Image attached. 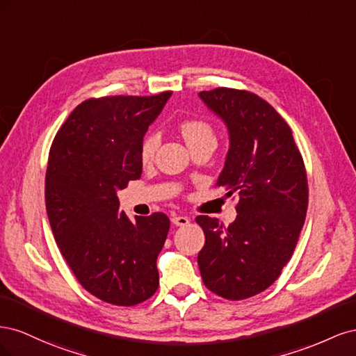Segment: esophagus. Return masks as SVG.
Wrapping results in <instances>:
<instances>
[{"instance_id":"1","label":"esophagus","mask_w":356,"mask_h":356,"mask_svg":"<svg viewBox=\"0 0 356 356\" xmlns=\"http://www.w3.org/2000/svg\"><path fill=\"white\" fill-rule=\"evenodd\" d=\"M170 221H172V224H175V225H187L190 222V218L184 217V215H174Z\"/></svg>"}]
</instances>
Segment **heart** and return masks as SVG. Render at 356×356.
<instances>
[{"label":"heart","instance_id":"b5f03b06","mask_svg":"<svg viewBox=\"0 0 356 356\" xmlns=\"http://www.w3.org/2000/svg\"><path fill=\"white\" fill-rule=\"evenodd\" d=\"M179 131L190 148L200 145L203 143L217 141L213 127L208 122L200 120V118H188V120H184L179 126ZM159 143H160V138L157 134H148L143 139L141 153H139V156H141V161L144 165H148L153 161Z\"/></svg>","mask_w":356,"mask_h":356}]
</instances>
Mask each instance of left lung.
Wrapping results in <instances>:
<instances>
[{
    "mask_svg": "<svg viewBox=\"0 0 356 356\" xmlns=\"http://www.w3.org/2000/svg\"><path fill=\"white\" fill-rule=\"evenodd\" d=\"M227 126L230 147L217 186L236 191L238 217L224 227L199 215L204 246L197 255L203 284L227 300L263 293L291 260L303 229L309 188L291 127L255 93L217 88L199 93Z\"/></svg>",
    "mask_w": 356,
    "mask_h": 356,
    "instance_id": "8db88e82",
    "label": "left lung"
}]
</instances>
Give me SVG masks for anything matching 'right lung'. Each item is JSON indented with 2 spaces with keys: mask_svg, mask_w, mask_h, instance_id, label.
Masks as SVG:
<instances>
[{
  "mask_svg": "<svg viewBox=\"0 0 356 356\" xmlns=\"http://www.w3.org/2000/svg\"><path fill=\"white\" fill-rule=\"evenodd\" d=\"M172 92L105 96L75 108L49 153L46 209L60 254L81 286L105 303L135 306L159 286L169 218H127L117 190L143 174L141 144Z\"/></svg>",
  "mask_w": 356,
  "mask_h": 356,
  "instance_id": "add662e5",
  "label": "right lung"
}]
</instances>
